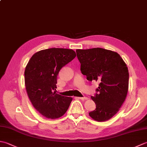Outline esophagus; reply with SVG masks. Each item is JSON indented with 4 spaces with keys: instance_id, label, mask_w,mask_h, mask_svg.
I'll list each match as a JSON object with an SVG mask.
<instances>
[{
    "instance_id": "1",
    "label": "esophagus",
    "mask_w": 147,
    "mask_h": 147,
    "mask_svg": "<svg viewBox=\"0 0 147 147\" xmlns=\"http://www.w3.org/2000/svg\"><path fill=\"white\" fill-rule=\"evenodd\" d=\"M78 99H80V100H87V99H88V98H87V97H85V96H84V97H78Z\"/></svg>"
}]
</instances>
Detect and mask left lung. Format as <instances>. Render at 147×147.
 Masks as SVG:
<instances>
[{"instance_id":"1","label":"left lung","mask_w":147,"mask_h":147,"mask_svg":"<svg viewBox=\"0 0 147 147\" xmlns=\"http://www.w3.org/2000/svg\"><path fill=\"white\" fill-rule=\"evenodd\" d=\"M80 70L86 79L99 82L92 99L96 109L89 115L98 122L105 121L119 111L127 96L129 72L123 59L117 52L102 48L77 49Z\"/></svg>"}]
</instances>
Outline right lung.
<instances>
[{"mask_svg": "<svg viewBox=\"0 0 147 147\" xmlns=\"http://www.w3.org/2000/svg\"><path fill=\"white\" fill-rule=\"evenodd\" d=\"M73 50L52 48L34 54L24 71L27 94L33 107L43 116L57 119L67 111L72 101L56 93V84L61 69L76 57Z\"/></svg>", "mask_w": 147, "mask_h": 147, "instance_id": "right-lung-1", "label": "right lung"}]
</instances>
